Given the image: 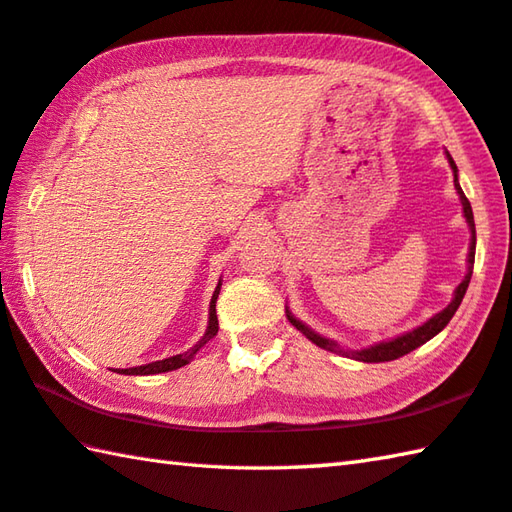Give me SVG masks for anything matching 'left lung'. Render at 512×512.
Instances as JSON below:
<instances>
[{
  "label": "left lung",
  "instance_id": "8db88e82",
  "mask_svg": "<svg viewBox=\"0 0 512 512\" xmlns=\"http://www.w3.org/2000/svg\"><path fill=\"white\" fill-rule=\"evenodd\" d=\"M445 156H448V163L452 167V174H454V188H457V194L461 199V208H463V217H466V224L470 228V248H468V271H466V277H463L461 284L454 288V295H452V302L445 306L443 311H439L436 315H432L430 320L423 322L421 327H416L412 331H405L401 333V336L396 338H389V340H383V342H376V345L371 347H365V349H342L336 340H329L320 336V333H315L311 327H306L304 322H300L295 318V315L288 311L286 306V318L288 322L293 324V327L304 333L306 338H309L313 345H318L320 349H327V351H333L338 353V356H345V358H353V360H360V362H387V360H396L405 356V353L414 351L416 347L425 345L427 340H432L436 333H441L445 327H448V322L452 320V315L457 313L459 304L463 300V295H466L468 291V284H470V277H472V266H475V248H477V232H475V217H472V208H470V201L466 199V194H463L461 185H459V170H457V163L452 161V156L445 152Z\"/></svg>",
  "mask_w": 512,
  "mask_h": 512
}]
</instances>
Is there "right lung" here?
<instances>
[{
    "mask_svg": "<svg viewBox=\"0 0 512 512\" xmlns=\"http://www.w3.org/2000/svg\"><path fill=\"white\" fill-rule=\"evenodd\" d=\"M219 291H221V280L215 288V293H212V300H210V311H208V329L206 333H203L201 340L197 342V345L190 347L188 351L183 353H176V356L172 358H165V360H156V362H150V365H141V367H129V369H120V374L125 376H152V374H163V371H174L179 369L183 365H188V362L197 356V351L206 345V342H210L212 338L217 336L219 331V320H217V297H219Z\"/></svg>",
    "mask_w": 512,
    "mask_h": 512,
    "instance_id": "1",
    "label": "right lung"
}]
</instances>
